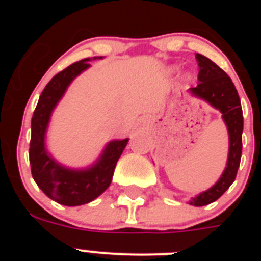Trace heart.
Masks as SVG:
<instances>
[{"mask_svg": "<svg viewBox=\"0 0 261 261\" xmlns=\"http://www.w3.org/2000/svg\"><path fill=\"white\" fill-rule=\"evenodd\" d=\"M172 70H175V68H174V69H172Z\"/></svg>", "mask_w": 261, "mask_h": 261, "instance_id": "b5f03b06", "label": "heart"}]
</instances>
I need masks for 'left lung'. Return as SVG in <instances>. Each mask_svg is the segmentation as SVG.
<instances>
[{"instance_id": "1", "label": "left lung", "mask_w": 261, "mask_h": 261, "mask_svg": "<svg viewBox=\"0 0 261 261\" xmlns=\"http://www.w3.org/2000/svg\"><path fill=\"white\" fill-rule=\"evenodd\" d=\"M196 60L200 68L197 78L200 84L190 89V93L220 111L229 132V155L222 175L209 190L188 201V204L193 206H204L220 199L235 180L242 156L243 112L238 91L231 78L208 57L196 53Z\"/></svg>"}]
</instances>
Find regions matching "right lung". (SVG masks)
<instances>
[{
  "label": "right lung",
  "mask_w": 261,
  "mask_h": 261,
  "mask_svg": "<svg viewBox=\"0 0 261 261\" xmlns=\"http://www.w3.org/2000/svg\"><path fill=\"white\" fill-rule=\"evenodd\" d=\"M84 59L57 73L41 93L31 120L30 165L35 183L53 201L65 206H78L95 200L112 181L115 167L129 138L112 140L106 145L95 162L85 168H70L61 165L47 150L45 137L53 111L66 93L69 85L89 69L91 60Z\"/></svg>",
  "instance_id": "right-lung-1"
}]
</instances>
